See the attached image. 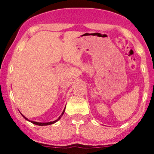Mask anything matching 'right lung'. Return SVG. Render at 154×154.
<instances>
[{"instance_id": "add662e5", "label": "right lung", "mask_w": 154, "mask_h": 154, "mask_svg": "<svg viewBox=\"0 0 154 154\" xmlns=\"http://www.w3.org/2000/svg\"><path fill=\"white\" fill-rule=\"evenodd\" d=\"M64 111H65V108H64V109H63V112H62V114H61V115L59 116V117L56 120H55V121H53V122H34V121H30V120L29 119H28L26 117H25V116H24V115H23L22 114H22V115L23 116V117L24 118V119H25L26 120H27V121H29V122H32V123H33L34 124V125H39V126H45V125H52V124H54V123H56V122L57 121H59V120L61 119V116H63V113H64Z\"/></svg>"}]
</instances>
